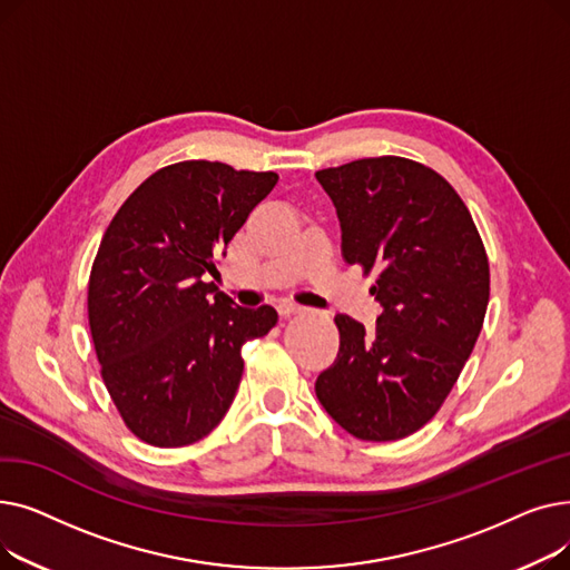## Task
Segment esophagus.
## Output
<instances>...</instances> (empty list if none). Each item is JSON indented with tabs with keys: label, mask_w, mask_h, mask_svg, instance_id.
Segmentation results:
<instances>
[{
	"label": "esophagus",
	"mask_w": 570,
	"mask_h": 570,
	"mask_svg": "<svg viewBox=\"0 0 570 570\" xmlns=\"http://www.w3.org/2000/svg\"><path fill=\"white\" fill-rule=\"evenodd\" d=\"M279 316H293V314H301L305 307H301V305H295V303H279Z\"/></svg>",
	"instance_id": "obj_1"
}]
</instances>
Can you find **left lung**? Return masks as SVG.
I'll use <instances>...</instances> for the list:
<instances>
[{"label":"left lung","instance_id":"obj_1","mask_svg":"<svg viewBox=\"0 0 570 570\" xmlns=\"http://www.w3.org/2000/svg\"><path fill=\"white\" fill-rule=\"evenodd\" d=\"M346 263L379 273L376 331L337 314V361L316 397L348 434L395 441L441 409L469 361L488 312L490 263L464 200L445 179L404 157L323 168Z\"/></svg>","mask_w":570,"mask_h":570}]
</instances>
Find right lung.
<instances>
[{
	"mask_svg": "<svg viewBox=\"0 0 570 570\" xmlns=\"http://www.w3.org/2000/svg\"><path fill=\"white\" fill-rule=\"evenodd\" d=\"M277 179L179 161L149 175L106 228L87 286L89 331L140 441L179 448L213 432L243 379V344L275 327L273 307H237L205 275H217L215 258Z\"/></svg>",
	"mask_w": 570,
	"mask_h": 570,
	"instance_id": "1",
	"label": "right lung"
}]
</instances>
